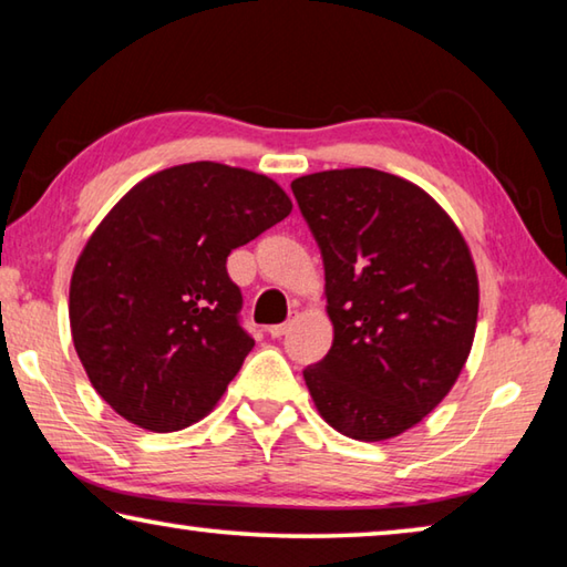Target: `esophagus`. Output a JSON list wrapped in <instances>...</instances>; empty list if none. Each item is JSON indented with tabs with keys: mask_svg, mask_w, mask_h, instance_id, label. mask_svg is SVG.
I'll return each mask as SVG.
<instances>
[{
	"mask_svg": "<svg viewBox=\"0 0 567 567\" xmlns=\"http://www.w3.org/2000/svg\"><path fill=\"white\" fill-rule=\"evenodd\" d=\"M290 328H292V322H280V324H270L267 332H270V338H282V334H287V330Z\"/></svg>",
	"mask_w": 567,
	"mask_h": 567,
	"instance_id": "34e87169",
	"label": "esophagus"
}]
</instances>
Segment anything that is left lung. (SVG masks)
<instances>
[{
  "instance_id": "left-lung-1",
  "label": "left lung",
  "mask_w": 567,
  "mask_h": 567,
  "mask_svg": "<svg viewBox=\"0 0 567 567\" xmlns=\"http://www.w3.org/2000/svg\"><path fill=\"white\" fill-rule=\"evenodd\" d=\"M324 262L332 348L302 375L338 433L380 443L430 415L473 350L480 285L463 233L425 189L372 167L292 179Z\"/></svg>"
}]
</instances>
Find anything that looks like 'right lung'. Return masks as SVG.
<instances>
[{
  "label": "right lung",
  "mask_w": 567,
  "mask_h": 567,
  "mask_svg": "<svg viewBox=\"0 0 567 567\" xmlns=\"http://www.w3.org/2000/svg\"><path fill=\"white\" fill-rule=\"evenodd\" d=\"M290 213L275 179L189 162L137 182L104 215L76 257L70 328L117 415L175 433L217 405L255 348L237 322L227 255Z\"/></svg>",
  "instance_id": "obj_1"
}]
</instances>
